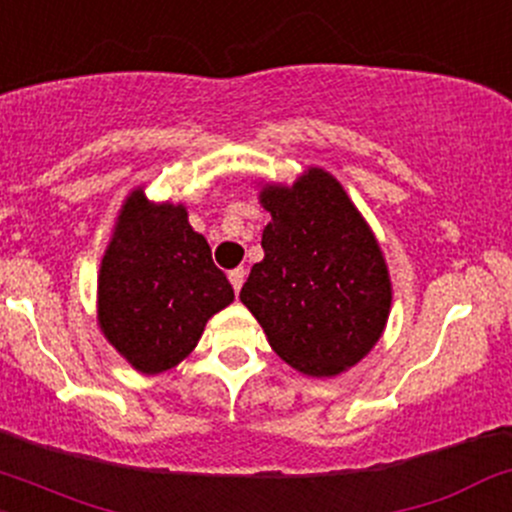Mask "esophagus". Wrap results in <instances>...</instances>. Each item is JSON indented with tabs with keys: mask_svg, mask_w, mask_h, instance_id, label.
I'll return each mask as SVG.
<instances>
[{
	"mask_svg": "<svg viewBox=\"0 0 512 512\" xmlns=\"http://www.w3.org/2000/svg\"><path fill=\"white\" fill-rule=\"evenodd\" d=\"M245 274H247L245 267H235V270L228 272V279H230V284H233L235 292H240L242 282H245Z\"/></svg>",
	"mask_w": 512,
	"mask_h": 512,
	"instance_id": "esophagus-1",
	"label": "esophagus"
}]
</instances>
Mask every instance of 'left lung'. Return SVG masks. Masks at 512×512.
Returning a JSON list of instances; mask_svg holds the SVG:
<instances>
[{"label": "left lung", "instance_id": "left-lung-1", "mask_svg": "<svg viewBox=\"0 0 512 512\" xmlns=\"http://www.w3.org/2000/svg\"><path fill=\"white\" fill-rule=\"evenodd\" d=\"M260 198L272 215L262 230L265 260L252 265L240 301L292 368L338 375L385 328L392 292L383 252L324 169H309L292 188H265Z\"/></svg>", "mask_w": 512, "mask_h": 512}]
</instances>
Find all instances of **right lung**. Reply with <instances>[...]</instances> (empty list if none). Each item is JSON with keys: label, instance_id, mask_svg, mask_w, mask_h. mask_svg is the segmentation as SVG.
I'll list each match as a JSON object with an SVG mask.
<instances>
[{"label": "right lung", "instance_id": "right-lung-1", "mask_svg": "<svg viewBox=\"0 0 512 512\" xmlns=\"http://www.w3.org/2000/svg\"><path fill=\"white\" fill-rule=\"evenodd\" d=\"M233 299L186 208L154 206L134 191L98 277V321L107 341L142 373H164L196 348L206 321Z\"/></svg>", "mask_w": 512, "mask_h": 512}]
</instances>
